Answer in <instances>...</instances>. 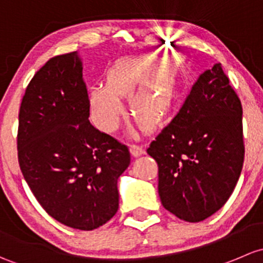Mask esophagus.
<instances>
[{"label": "esophagus", "mask_w": 263, "mask_h": 263, "mask_svg": "<svg viewBox=\"0 0 263 263\" xmlns=\"http://www.w3.org/2000/svg\"><path fill=\"white\" fill-rule=\"evenodd\" d=\"M130 152L134 157H139L144 153V149L138 144H130Z\"/></svg>", "instance_id": "esophagus-1"}]
</instances>
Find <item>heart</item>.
<instances>
[{
    "instance_id": "1",
    "label": "heart",
    "mask_w": 263,
    "mask_h": 263,
    "mask_svg": "<svg viewBox=\"0 0 263 263\" xmlns=\"http://www.w3.org/2000/svg\"><path fill=\"white\" fill-rule=\"evenodd\" d=\"M178 66L172 59L161 62L156 57L125 59L107 73L106 85L90 90V104L95 123L111 132L124 114L121 97L132 96V110L137 120L154 125L171 106L176 97Z\"/></svg>"
}]
</instances>
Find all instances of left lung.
Masks as SVG:
<instances>
[{"mask_svg":"<svg viewBox=\"0 0 263 263\" xmlns=\"http://www.w3.org/2000/svg\"><path fill=\"white\" fill-rule=\"evenodd\" d=\"M242 114L220 63L200 74L180 111L147 149L158 164L164 209L197 223L228 201L245 161Z\"/></svg>","mask_w":263,"mask_h":263,"instance_id":"1","label":"left lung"}]
</instances>
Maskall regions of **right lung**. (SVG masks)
Listing matches in <instances>:
<instances>
[{"instance_id":"obj_1","label":"right lung","mask_w":263,"mask_h":263,"mask_svg":"<svg viewBox=\"0 0 263 263\" xmlns=\"http://www.w3.org/2000/svg\"><path fill=\"white\" fill-rule=\"evenodd\" d=\"M76 51L50 58L26 87L18 112L17 157L35 199L67 227L93 231L119 209L118 178L128 147L92 126Z\"/></svg>"}]
</instances>
